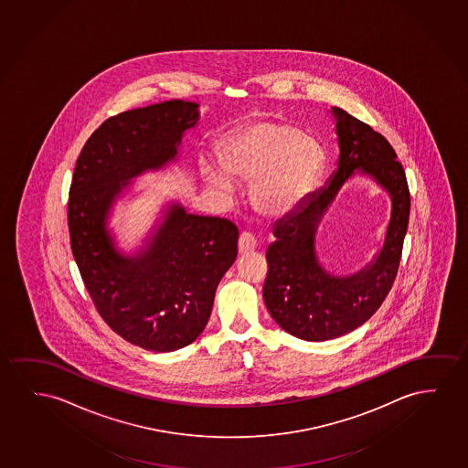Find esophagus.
<instances>
[{
	"label": "esophagus",
	"mask_w": 468,
	"mask_h": 468,
	"mask_svg": "<svg viewBox=\"0 0 468 468\" xmlns=\"http://www.w3.org/2000/svg\"><path fill=\"white\" fill-rule=\"evenodd\" d=\"M257 249V238L250 232H242L239 238V253L245 255Z\"/></svg>",
	"instance_id": "esophagus-1"
}]
</instances>
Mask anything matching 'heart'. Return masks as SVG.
<instances>
[{
	"label": "heart",
	"instance_id": "1",
	"mask_svg": "<svg viewBox=\"0 0 468 468\" xmlns=\"http://www.w3.org/2000/svg\"><path fill=\"white\" fill-rule=\"evenodd\" d=\"M226 172L253 181L251 202L263 217L282 218L303 204L314 191L325 166L319 141L292 125L258 123L226 143ZM211 181L229 191V179L207 170Z\"/></svg>",
	"mask_w": 468,
	"mask_h": 468
}]
</instances>
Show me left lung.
<instances>
[{"mask_svg":"<svg viewBox=\"0 0 468 468\" xmlns=\"http://www.w3.org/2000/svg\"><path fill=\"white\" fill-rule=\"evenodd\" d=\"M334 117L340 144L336 172L327 187L276 224V242L266 251L264 304L285 332L308 342L345 335L382 306L398 274L410 211L406 173L388 141L343 109L334 107ZM357 167L390 192L392 219L383 251L374 264L353 277H330L314 251L316 224L342 183Z\"/></svg>","mask_w":468,"mask_h":468,"instance_id":"left-lung-1","label":"left lung"}]
</instances>
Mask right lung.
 Listing matches in <instances>:
<instances>
[{
    "mask_svg": "<svg viewBox=\"0 0 468 468\" xmlns=\"http://www.w3.org/2000/svg\"><path fill=\"white\" fill-rule=\"evenodd\" d=\"M197 119V104L179 99L109 117L80 152L69 191L70 247L94 308L126 342L157 353L202 334L218 283L238 257V226L176 205L151 249L125 258L104 224L125 181L175 158Z\"/></svg>",
    "mask_w": 468,
    "mask_h": 468,
    "instance_id": "obj_1",
    "label": "right lung"
}]
</instances>
